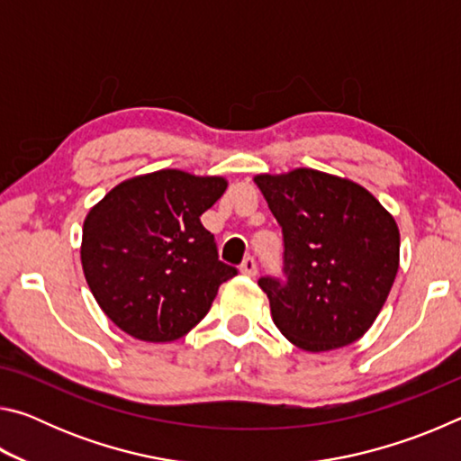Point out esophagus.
Returning <instances> with one entry per match:
<instances>
[{
    "label": "esophagus",
    "instance_id": "1",
    "mask_svg": "<svg viewBox=\"0 0 461 461\" xmlns=\"http://www.w3.org/2000/svg\"><path fill=\"white\" fill-rule=\"evenodd\" d=\"M240 270H241V275H246V276H256V275H258V267H256V260L254 258H246L244 262H241Z\"/></svg>",
    "mask_w": 461,
    "mask_h": 461
}]
</instances>
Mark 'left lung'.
Listing matches in <instances>:
<instances>
[{
	"label": "left lung",
	"instance_id": "obj_1",
	"mask_svg": "<svg viewBox=\"0 0 461 461\" xmlns=\"http://www.w3.org/2000/svg\"><path fill=\"white\" fill-rule=\"evenodd\" d=\"M254 183L285 238L286 283L258 280L272 321L305 352L360 339L399 272L394 217L362 185L315 168L256 175Z\"/></svg>",
	"mask_w": 461,
	"mask_h": 461
}]
</instances>
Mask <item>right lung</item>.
<instances>
[{
    "mask_svg": "<svg viewBox=\"0 0 461 461\" xmlns=\"http://www.w3.org/2000/svg\"><path fill=\"white\" fill-rule=\"evenodd\" d=\"M228 189L223 176L178 168L115 185L83 221V275L122 331L165 343L189 333L238 270L217 258L201 215Z\"/></svg>",
    "mask_w": 461,
    "mask_h": 461,
    "instance_id": "obj_1",
    "label": "right lung"
}]
</instances>
